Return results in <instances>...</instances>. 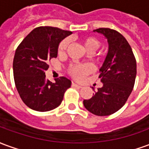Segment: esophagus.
Masks as SVG:
<instances>
[{
	"instance_id": "1",
	"label": "esophagus",
	"mask_w": 149,
	"mask_h": 149,
	"mask_svg": "<svg viewBox=\"0 0 149 149\" xmlns=\"http://www.w3.org/2000/svg\"><path fill=\"white\" fill-rule=\"evenodd\" d=\"M72 85L73 87H78V88H81V87H82L81 85H79V84H76V83H72Z\"/></svg>"
}]
</instances>
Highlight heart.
I'll use <instances>...</instances> for the list:
<instances>
[{"instance_id":"1","label":"heart","mask_w":149,"mask_h":149,"mask_svg":"<svg viewBox=\"0 0 149 149\" xmlns=\"http://www.w3.org/2000/svg\"><path fill=\"white\" fill-rule=\"evenodd\" d=\"M82 43L84 45V48L89 52H93L97 50L100 47V42L99 40L96 37H84L82 38ZM68 46V39H65L59 44L58 46V54L63 55L66 51ZM93 66L90 64H77V65H71L68 68V72L72 77L75 79H82L85 75L90 73L93 71Z\"/></svg>"}]
</instances>
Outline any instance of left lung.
<instances>
[{
  "mask_svg": "<svg viewBox=\"0 0 149 149\" xmlns=\"http://www.w3.org/2000/svg\"><path fill=\"white\" fill-rule=\"evenodd\" d=\"M93 32L106 38L109 50L99 70L103 86L94 90L93 96L83 104L94 115L109 116L121 109L130 96L136 76V62L131 46L117 31L100 28Z\"/></svg>",
  "mask_w": 149,
  "mask_h": 149,
  "instance_id": "left-lung-1",
  "label": "left lung"
}]
</instances>
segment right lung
<instances>
[{"label":"right lung","mask_w":149,"mask_h":149,"mask_svg":"<svg viewBox=\"0 0 149 149\" xmlns=\"http://www.w3.org/2000/svg\"><path fill=\"white\" fill-rule=\"evenodd\" d=\"M70 31L49 26L34 29L19 45L13 59L15 84L21 100L31 109L47 112L61 104L71 81L65 77L52 83L45 77L50 59L57 56L62 40Z\"/></svg>","instance_id":"right-lung-1"}]
</instances>
